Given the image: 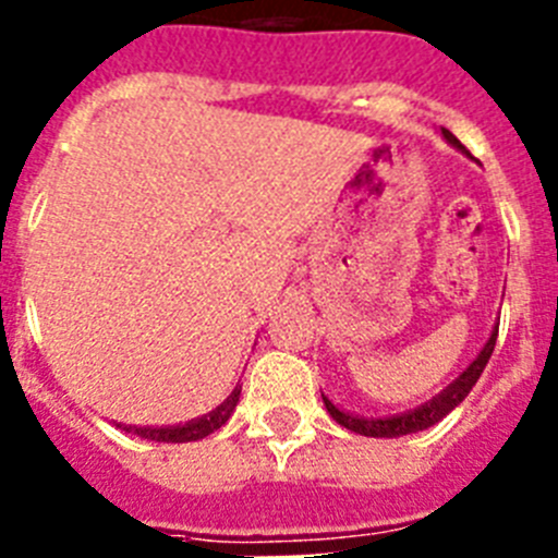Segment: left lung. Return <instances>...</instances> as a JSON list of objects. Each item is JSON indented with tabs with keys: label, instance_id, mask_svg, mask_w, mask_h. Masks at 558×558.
Listing matches in <instances>:
<instances>
[{
	"label": "left lung",
	"instance_id": "8db88e82",
	"mask_svg": "<svg viewBox=\"0 0 558 558\" xmlns=\"http://www.w3.org/2000/svg\"><path fill=\"white\" fill-rule=\"evenodd\" d=\"M441 133H445V140L450 142L452 147H458V150L470 156V150H466V147H463L461 142H458L456 136L447 131V128H441ZM495 340H497V327H495V332H492V338L486 340V347L481 349V354L472 360L461 377L452 379L450 386H447L441 393H436L430 402L413 408V411H408V413H397V416H386V418H366V416H354V413H343L340 408H335L327 397H324V405H327L329 416H332L340 427H347V430H352V433H360V436L397 438V436H408V433L427 430V427H433L436 422H441V418H445L452 408H458L463 399H466V393H470L472 386H475L477 379H481L483 368H486L492 352H495Z\"/></svg>",
	"mask_w": 558,
	"mask_h": 558
}]
</instances>
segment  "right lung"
Returning a JSON list of instances; mask_svg holds the SVG:
<instances>
[{
	"mask_svg": "<svg viewBox=\"0 0 558 558\" xmlns=\"http://www.w3.org/2000/svg\"><path fill=\"white\" fill-rule=\"evenodd\" d=\"M236 402H240V388L231 391V397L226 399L223 405H218L211 413L201 418H192L186 425H172V427H136V425H117L125 433H133V436L147 438V441H167V445H184V441H198V438H206L209 433L220 430L234 413Z\"/></svg>",
	"mask_w": 558,
	"mask_h": 558,
	"instance_id": "right-lung-1",
	"label": "right lung"
}]
</instances>
